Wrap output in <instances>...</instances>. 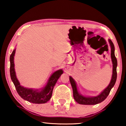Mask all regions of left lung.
I'll list each match as a JSON object with an SVG mask.
<instances>
[{
	"label": "left lung",
	"mask_w": 126,
	"mask_h": 126,
	"mask_svg": "<svg viewBox=\"0 0 126 126\" xmlns=\"http://www.w3.org/2000/svg\"><path fill=\"white\" fill-rule=\"evenodd\" d=\"M108 42L111 47V57L112 63V75L111 80L109 85L100 94L96 96H85L82 95L79 92L75 80L71 76H69L70 82L73 89V97L76 101L79 104L83 105H95L102 102L108 96L111 89L113 87L116 82L117 78L116 68L118 63H117L116 57L115 56L114 45L110 39H108Z\"/></svg>",
	"instance_id": "8db88e82"
}]
</instances>
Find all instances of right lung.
Instances as JSON below:
<instances>
[{
    "instance_id": "add662e5",
    "label": "right lung",
    "mask_w": 126,
    "mask_h": 126,
    "mask_svg": "<svg viewBox=\"0 0 126 126\" xmlns=\"http://www.w3.org/2000/svg\"><path fill=\"white\" fill-rule=\"evenodd\" d=\"M16 49H14L10 57V76L12 81L14 84L15 88L19 95L25 100L34 104H44L51 99L53 89L55 84L63 73V69H59L54 72L49 77L47 83L42 88L32 89L24 87L20 84L17 79L15 70L14 56Z\"/></svg>"
}]
</instances>
